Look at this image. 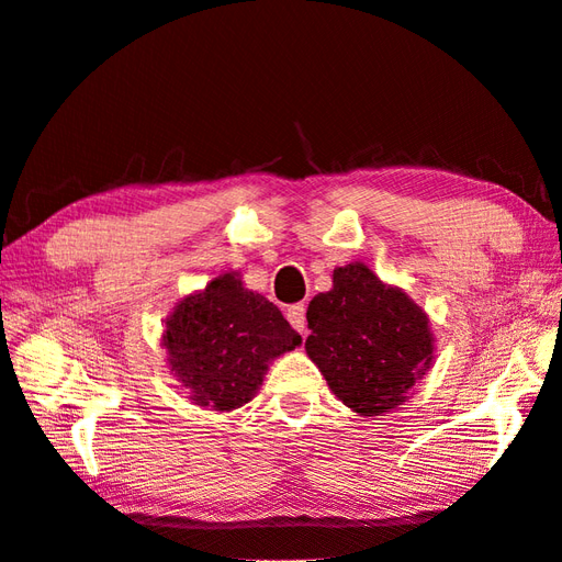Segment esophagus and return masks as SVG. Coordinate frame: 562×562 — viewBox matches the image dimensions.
<instances>
[{"label": "esophagus", "instance_id": "obj_1", "mask_svg": "<svg viewBox=\"0 0 562 562\" xmlns=\"http://www.w3.org/2000/svg\"><path fill=\"white\" fill-rule=\"evenodd\" d=\"M288 321H291V326L297 330V333H304L307 330V307H304L302 302H297V304H291V307H288Z\"/></svg>", "mask_w": 562, "mask_h": 562}]
</instances>
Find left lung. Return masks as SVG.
<instances>
[{
    "instance_id": "obj_1",
    "label": "left lung",
    "mask_w": 562,
    "mask_h": 562,
    "mask_svg": "<svg viewBox=\"0 0 562 562\" xmlns=\"http://www.w3.org/2000/svg\"><path fill=\"white\" fill-rule=\"evenodd\" d=\"M307 323L310 359L333 394L363 417L401 405L431 366L427 314L361 262L333 271V291L310 302Z\"/></svg>"
}]
</instances>
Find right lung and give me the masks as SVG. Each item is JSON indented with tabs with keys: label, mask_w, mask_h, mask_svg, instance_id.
<instances>
[{
	"label": "right lung",
	"mask_w": 562,
	"mask_h": 562,
	"mask_svg": "<svg viewBox=\"0 0 562 562\" xmlns=\"http://www.w3.org/2000/svg\"><path fill=\"white\" fill-rule=\"evenodd\" d=\"M300 342L277 304L248 291L236 274L217 277L206 291L184 297L164 330L176 378L192 391L196 405L213 411L248 403L267 363Z\"/></svg>",
	"instance_id": "add662e5"
}]
</instances>
